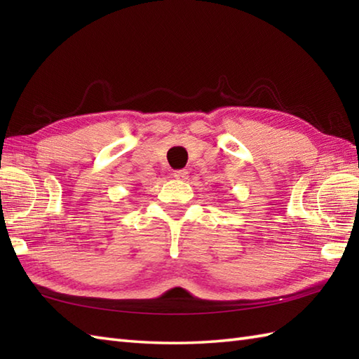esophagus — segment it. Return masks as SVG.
Instances as JSON below:
<instances>
[{"mask_svg":"<svg viewBox=\"0 0 359 359\" xmlns=\"http://www.w3.org/2000/svg\"><path fill=\"white\" fill-rule=\"evenodd\" d=\"M172 177H175L177 180H187L188 179V171L187 170H177L172 172Z\"/></svg>","mask_w":359,"mask_h":359,"instance_id":"obj_1","label":"esophagus"}]
</instances>
